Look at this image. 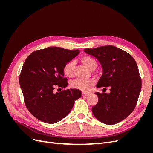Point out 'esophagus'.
I'll use <instances>...</instances> for the list:
<instances>
[{"mask_svg": "<svg viewBox=\"0 0 153 153\" xmlns=\"http://www.w3.org/2000/svg\"><path fill=\"white\" fill-rule=\"evenodd\" d=\"M82 96H87L89 94V93H88V92H82Z\"/></svg>", "mask_w": 153, "mask_h": 153, "instance_id": "34e87169", "label": "esophagus"}]
</instances>
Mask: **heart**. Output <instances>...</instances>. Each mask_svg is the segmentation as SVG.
I'll return each mask as SVG.
<instances>
[{"label": "heart", "mask_w": 153, "mask_h": 153, "mask_svg": "<svg viewBox=\"0 0 153 153\" xmlns=\"http://www.w3.org/2000/svg\"><path fill=\"white\" fill-rule=\"evenodd\" d=\"M82 62L84 63V65L91 69L93 67L97 66V62L92 57L90 56H83L81 59ZM75 66V62L73 61H69L66 62L63 67V72L64 75L68 77L73 76L74 68ZM93 84V81L92 80H85L82 78H77L73 80L71 82V86L73 88L80 89L84 91H86L89 89L90 86Z\"/></svg>", "instance_id": "heart-1"}]
</instances>
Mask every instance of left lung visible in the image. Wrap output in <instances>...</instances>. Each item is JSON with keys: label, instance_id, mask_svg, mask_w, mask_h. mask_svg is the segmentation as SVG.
I'll return each instance as SVG.
<instances>
[{"label": "left lung", "instance_id": "obj_1", "mask_svg": "<svg viewBox=\"0 0 153 153\" xmlns=\"http://www.w3.org/2000/svg\"><path fill=\"white\" fill-rule=\"evenodd\" d=\"M84 52L97 59L102 67L103 74L96 87L110 88V93H95L98 102L92 106L93 115L108 125L123 121L135 108L141 91L142 81L135 59L112 45L85 48Z\"/></svg>", "mask_w": 153, "mask_h": 153}]
</instances>
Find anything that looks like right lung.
<instances>
[{
	"instance_id": "right-lung-1",
	"label": "right lung",
	"mask_w": 153,
	"mask_h": 153,
	"mask_svg": "<svg viewBox=\"0 0 153 153\" xmlns=\"http://www.w3.org/2000/svg\"><path fill=\"white\" fill-rule=\"evenodd\" d=\"M79 53V50L52 47L34 51L26 59L19 83L27 109L40 121L50 124L60 121L82 96L76 89L54 92L57 85L67 87L63 67Z\"/></svg>"
}]
</instances>
